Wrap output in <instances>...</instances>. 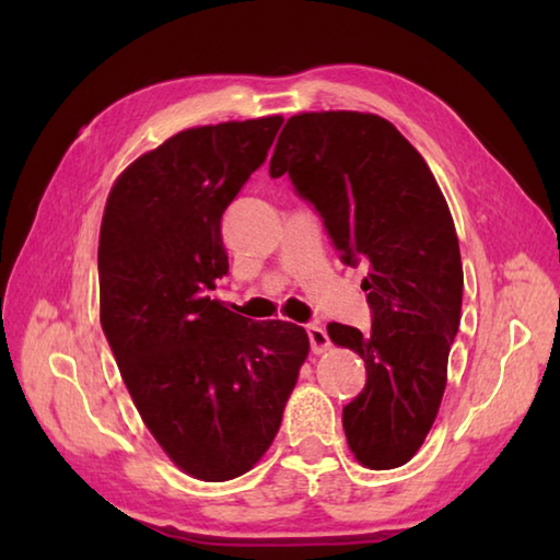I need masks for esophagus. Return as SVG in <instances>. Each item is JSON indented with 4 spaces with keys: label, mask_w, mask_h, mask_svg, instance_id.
I'll return each instance as SVG.
<instances>
[{
    "label": "esophagus",
    "mask_w": 560,
    "mask_h": 560,
    "mask_svg": "<svg viewBox=\"0 0 560 560\" xmlns=\"http://www.w3.org/2000/svg\"><path fill=\"white\" fill-rule=\"evenodd\" d=\"M305 331H307V339H311V351H313V353H323V351L329 349V337H327L325 327L307 325Z\"/></svg>",
    "instance_id": "obj_1"
}]
</instances>
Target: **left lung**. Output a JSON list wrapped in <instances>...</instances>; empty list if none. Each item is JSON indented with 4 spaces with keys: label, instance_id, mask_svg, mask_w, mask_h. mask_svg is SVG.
<instances>
[{
    "label": "left lung",
    "instance_id": "8db88e82",
    "mask_svg": "<svg viewBox=\"0 0 560 560\" xmlns=\"http://www.w3.org/2000/svg\"><path fill=\"white\" fill-rule=\"evenodd\" d=\"M269 175H289L343 265L368 267L371 335L327 325L365 361V387L341 423L363 467H401L435 421L459 329L464 277L447 201L421 153L371 113L293 115Z\"/></svg>",
    "mask_w": 560,
    "mask_h": 560
}]
</instances>
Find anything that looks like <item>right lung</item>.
I'll return each instance as SVG.
<instances>
[{"instance_id": "1", "label": "right lung", "mask_w": 560, "mask_h": 560, "mask_svg": "<svg viewBox=\"0 0 560 560\" xmlns=\"http://www.w3.org/2000/svg\"><path fill=\"white\" fill-rule=\"evenodd\" d=\"M281 115L185 129L117 177L98 241L101 325L151 435L201 481L265 455L307 355L305 329L213 299L229 273L221 217Z\"/></svg>"}]
</instances>
